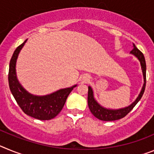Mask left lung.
<instances>
[{
    "label": "left lung",
    "instance_id": "1",
    "mask_svg": "<svg viewBox=\"0 0 154 154\" xmlns=\"http://www.w3.org/2000/svg\"><path fill=\"white\" fill-rule=\"evenodd\" d=\"M130 53H132L133 55H135L137 58H138L140 62L141 68H142L143 74V79H144V84L142 88L140 93L136 99V101L133 103H132L130 106L128 107L123 109H119L112 110V109H107L103 107H102L95 100L93 96V92L90 86H89V91H88V105H89V108L90 109L92 115L96 117L97 119H100L103 121H113L117 120V119H122V118L125 117L129 112L134 108L136 105L137 104L140 99L142 98L143 95L145 91V87H146V61H145V58L144 55L140 50L136 47L135 45H133V48Z\"/></svg>",
    "mask_w": 154,
    "mask_h": 154
}]
</instances>
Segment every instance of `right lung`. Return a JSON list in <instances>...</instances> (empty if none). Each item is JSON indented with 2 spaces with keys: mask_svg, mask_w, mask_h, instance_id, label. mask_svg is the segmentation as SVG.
<instances>
[{
  "mask_svg": "<svg viewBox=\"0 0 154 154\" xmlns=\"http://www.w3.org/2000/svg\"><path fill=\"white\" fill-rule=\"evenodd\" d=\"M27 40L20 45L14 51L9 65L8 82L10 90L17 105L28 116L40 120H49L55 118L63 108L69 93L76 85L60 89L51 95L36 96L28 93L19 84L16 77L15 65L19 52Z\"/></svg>",
  "mask_w": 154,
  "mask_h": 154,
  "instance_id": "1",
  "label": "right lung"
}]
</instances>
